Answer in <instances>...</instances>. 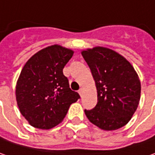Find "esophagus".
<instances>
[{
	"instance_id": "esophagus-1",
	"label": "esophagus",
	"mask_w": 155,
	"mask_h": 155,
	"mask_svg": "<svg viewBox=\"0 0 155 155\" xmlns=\"http://www.w3.org/2000/svg\"><path fill=\"white\" fill-rule=\"evenodd\" d=\"M78 93H79V94L82 97V94H83V88H80L79 89V91H78Z\"/></svg>"
}]
</instances>
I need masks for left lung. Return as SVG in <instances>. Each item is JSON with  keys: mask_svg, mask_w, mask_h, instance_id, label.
I'll return each mask as SVG.
<instances>
[{"mask_svg": "<svg viewBox=\"0 0 155 155\" xmlns=\"http://www.w3.org/2000/svg\"><path fill=\"white\" fill-rule=\"evenodd\" d=\"M91 69L98 102L85 110L89 121L104 130L124 126L138 107L141 82L130 63L118 53L104 47L81 52Z\"/></svg>", "mask_w": 155, "mask_h": 155, "instance_id": "left-lung-1", "label": "left lung"}]
</instances>
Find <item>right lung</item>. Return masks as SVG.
<instances>
[{"instance_id":"right-lung-1","label":"right lung","mask_w":155,"mask_h":155,"mask_svg":"<svg viewBox=\"0 0 155 155\" xmlns=\"http://www.w3.org/2000/svg\"><path fill=\"white\" fill-rule=\"evenodd\" d=\"M73 54L60 45L49 46L31 56L21 70L16 100L21 114L35 128L49 130L59 124L70 104L81 98L62 72Z\"/></svg>"}]
</instances>
